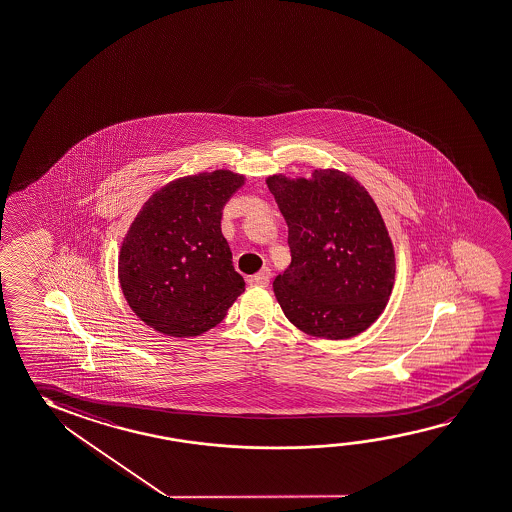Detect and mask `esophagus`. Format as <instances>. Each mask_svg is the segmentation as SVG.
Instances as JSON below:
<instances>
[{"label": "esophagus", "instance_id": "34e87169", "mask_svg": "<svg viewBox=\"0 0 512 512\" xmlns=\"http://www.w3.org/2000/svg\"><path fill=\"white\" fill-rule=\"evenodd\" d=\"M247 281H249L252 286H267V284L270 283V270H268V268H263L261 272L249 277Z\"/></svg>", "mask_w": 512, "mask_h": 512}]
</instances>
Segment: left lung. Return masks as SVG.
<instances>
[{"mask_svg": "<svg viewBox=\"0 0 512 512\" xmlns=\"http://www.w3.org/2000/svg\"><path fill=\"white\" fill-rule=\"evenodd\" d=\"M267 187L288 224L292 263L274 279L286 318L325 340L366 331L390 301L397 268L372 195L338 169L309 179L274 174Z\"/></svg>", "mask_w": 512, "mask_h": 512, "instance_id": "8db88e82", "label": "left lung"}]
</instances>
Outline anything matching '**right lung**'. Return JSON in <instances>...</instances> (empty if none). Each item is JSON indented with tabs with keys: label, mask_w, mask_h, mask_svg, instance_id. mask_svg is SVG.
<instances>
[{
	"label": "right lung",
	"mask_w": 512,
	"mask_h": 512,
	"mask_svg": "<svg viewBox=\"0 0 512 512\" xmlns=\"http://www.w3.org/2000/svg\"><path fill=\"white\" fill-rule=\"evenodd\" d=\"M245 176L219 169L174 179L131 222L119 252L124 299L144 324L176 338L210 331L245 290L222 235V210Z\"/></svg>",
	"instance_id": "obj_1"
}]
</instances>
